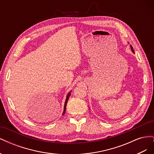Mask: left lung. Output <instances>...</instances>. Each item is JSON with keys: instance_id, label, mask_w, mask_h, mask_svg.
Returning a JSON list of instances; mask_svg holds the SVG:
<instances>
[{"instance_id": "8db88e82", "label": "left lung", "mask_w": 154, "mask_h": 154, "mask_svg": "<svg viewBox=\"0 0 154 154\" xmlns=\"http://www.w3.org/2000/svg\"><path fill=\"white\" fill-rule=\"evenodd\" d=\"M130 48H131V49H132V52L134 53V49H133V48H132V45H130Z\"/></svg>"}]
</instances>
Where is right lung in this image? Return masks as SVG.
I'll use <instances>...</instances> for the list:
<instances>
[{"label":"right lung","instance_id":"1","mask_svg":"<svg viewBox=\"0 0 154 154\" xmlns=\"http://www.w3.org/2000/svg\"><path fill=\"white\" fill-rule=\"evenodd\" d=\"M71 92H69L68 93L67 96L66 100V102H65V105H64V110H63V114H62V115H63V114H65V112H66V106H67V101H68V100H69V98L70 96H71Z\"/></svg>","mask_w":154,"mask_h":154}]
</instances>
